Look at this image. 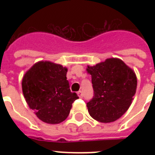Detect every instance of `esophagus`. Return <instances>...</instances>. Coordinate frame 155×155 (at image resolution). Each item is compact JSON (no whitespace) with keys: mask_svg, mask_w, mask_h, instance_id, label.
I'll use <instances>...</instances> for the list:
<instances>
[{"mask_svg":"<svg viewBox=\"0 0 155 155\" xmlns=\"http://www.w3.org/2000/svg\"><path fill=\"white\" fill-rule=\"evenodd\" d=\"M78 96H79V97H80V98H82L83 97V92L82 91H79V92H77Z\"/></svg>","mask_w":155,"mask_h":155,"instance_id":"34e87169","label":"esophagus"}]
</instances>
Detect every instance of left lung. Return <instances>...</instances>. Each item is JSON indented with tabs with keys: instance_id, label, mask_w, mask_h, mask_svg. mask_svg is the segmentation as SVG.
<instances>
[{
	"instance_id": "1",
	"label": "left lung",
	"mask_w": 155,
	"mask_h": 155,
	"mask_svg": "<svg viewBox=\"0 0 155 155\" xmlns=\"http://www.w3.org/2000/svg\"><path fill=\"white\" fill-rule=\"evenodd\" d=\"M87 71L94 90L93 98L87 103L90 116L100 122L115 121L130 108L136 93L134 71L117 58L87 66Z\"/></svg>"
}]
</instances>
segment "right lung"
<instances>
[{
    "label": "right lung",
    "mask_w": 155,
    "mask_h": 155,
    "mask_svg": "<svg viewBox=\"0 0 155 155\" xmlns=\"http://www.w3.org/2000/svg\"><path fill=\"white\" fill-rule=\"evenodd\" d=\"M68 68L50 61H40L23 76L21 87L25 101L43 122L58 124L68 117L79 97L70 90Z\"/></svg>",
    "instance_id": "right-lung-1"
}]
</instances>
